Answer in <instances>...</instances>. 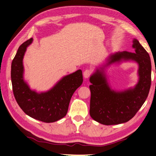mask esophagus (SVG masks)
<instances>
[{
  "label": "esophagus",
  "mask_w": 156,
  "mask_h": 156,
  "mask_svg": "<svg viewBox=\"0 0 156 156\" xmlns=\"http://www.w3.org/2000/svg\"><path fill=\"white\" fill-rule=\"evenodd\" d=\"M91 74H92V71L90 70L87 69L84 72V74H84V77L85 78H88L90 77V76L91 75Z\"/></svg>",
  "instance_id": "1"
}]
</instances>
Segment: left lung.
<instances>
[{
	"mask_svg": "<svg viewBox=\"0 0 156 156\" xmlns=\"http://www.w3.org/2000/svg\"><path fill=\"white\" fill-rule=\"evenodd\" d=\"M134 52L127 51L111 54L106 63L90 77V114L93 119L104 125H115L128 122L146 101L151 86V65L149 54L139 41L133 40ZM133 61L139 64V80L136 86L122 91H116L107 82L105 68L113 63Z\"/></svg>",
	"mask_w": 156,
	"mask_h": 156,
	"instance_id": "1",
	"label": "left lung"
}]
</instances>
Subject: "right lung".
Listing matches in <instances>:
<instances>
[{
    "mask_svg": "<svg viewBox=\"0 0 156 156\" xmlns=\"http://www.w3.org/2000/svg\"><path fill=\"white\" fill-rule=\"evenodd\" d=\"M31 38L22 44L12 62L11 81L14 96L25 114L38 120L51 123L66 115L71 98L83 82L82 72L78 70L65 76L46 92L31 90L24 79L23 58Z\"/></svg>",
    "mask_w": 156,
    "mask_h": 156,
    "instance_id": "right-lung-1",
    "label": "right lung"
}]
</instances>
